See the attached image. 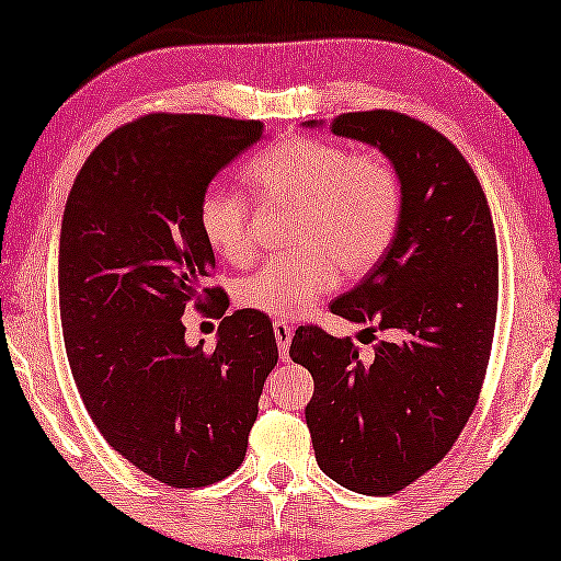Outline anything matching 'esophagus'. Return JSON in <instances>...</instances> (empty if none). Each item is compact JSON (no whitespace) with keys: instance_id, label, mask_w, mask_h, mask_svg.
Instances as JSON below:
<instances>
[{"instance_id":"34e87169","label":"esophagus","mask_w":561,"mask_h":561,"mask_svg":"<svg viewBox=\"0 0 561 561\" xmlns=\"http://www.w3.org/2000/svg\"><path fill=\"white\" fill-rule=\"evenodd\" d=\"M274 337H277V348L282 358H287L289 343H291V328L284 320H274Z\"/></svg>"}]
</instances>
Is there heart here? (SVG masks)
Returning a JSON list of instances; mask_svg holds the SVG:
<instances>
[{
  "label": "heart",
  "instance_id": "b5f03b06",
  "mask_svg": "<svg viewBox=\"0 0 561 561\" xmlns=\"http://www.w3.org/2000/svg\"><path fill=\"white\" fill-rule=\"evenodd\" d=\"M243 180L264 203L299 208L291 259H272L236 282L243 310L291 318L343 279H360L397 239L404 208L401 178L381 152H353L335 141L297 137L249 162ZM198 231L213 254L247 264L254 254L251 203L210 185L198 203Z\"/></svg>",
  "mask_w": 561,
  "mask_h": 561
}]
</instances>
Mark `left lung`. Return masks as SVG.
<instances>
[{"label":"left lung","instance_id":"8db88e82","mask_svg":"<svg viewBox=\"0 0 561 561\" xmlns=\"http://www.w3.org/2000/svg\"><path fill=\"white\" fill-rule=\"evenodd\" d=\"M330 131L376 147L401 178L391 249L330 305L391 337L363 358L351 337L302 325L289 358L314 381L305 420L320 470L348 491L391 495L435 468L478 404L499 310L495 228L476 172L432 126L376 108L341 114Z\"/></svg>","mask_w":561,"mask_h":561}]
</instances>
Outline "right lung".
Here are the masks:
<instances>
[{
  "label": "right lung",
  "mask_w": 561,
  "mask_h": 561,
  "mask_svg": "<svg viewBox=\"0 0 561 561\" xmlns=\"http://www.w3.org/2000/svg\"><path fill=\"white\" fill-rule=\"evenodd\" d=\"M262 134L254 119L141 116L93 149L62 210L60 325L78 393L108 445L172 488L239 468L279 358L264 312L226 314L210 353L183 325L191 305L228 310L208 287L198 203Z\"/></svg>",
  "instance_id": "right-lung-1"
}]
</instances>
